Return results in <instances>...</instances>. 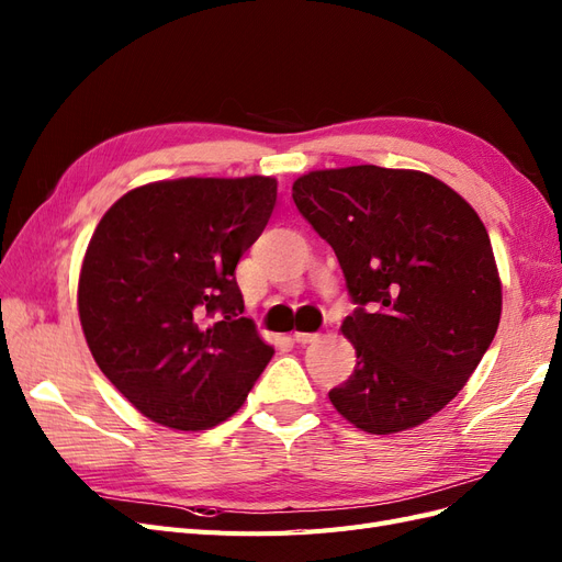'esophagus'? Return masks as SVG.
Masks as SVG:
<instances>
[{
	"label": "esophagus",
	"instance_id": "obj_1",
	"mask_svg": "<svg viewBox=\"0 0 562 562\" xmlns=\"http://www.w3.org/2000/svg\"><path fill=\"white\" fill-rule=\"evenodd\" d=\"M293 339L297 345H312L318 339V333H302V330H295L293 333Z\"/></svg>",
	"mask_w": 562,
	"mask_h": 562
}]
</instances>
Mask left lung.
Here are the masks:
<instances>
[{
    "label": "left lung",
    "mask_w": 562,
    "mask_h": 562,
    "mask_svg": "<svg viewBox=\"0 0 562 562\" xmlns=\"http://www.w3.org/2000/svg\"><path fill=\"white\" fill-rule=\"evenodd\" d=\"M293 201L359 304L342 321L356 368L330 389L335 411L378 436L427 422L499 326L502 281L479 213L429 173L370 164L302 176Z\"/></svg>",
    "instance_id": "left-lung-1"
}]
</instances>
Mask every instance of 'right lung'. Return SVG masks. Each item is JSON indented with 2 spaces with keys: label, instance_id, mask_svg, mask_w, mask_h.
<instances>
[{
  "label": "right lung",
  "instance_id": "1",
  "mask_svg": "<svg viewBox=\"0 0 562 562\" xmlns=\"http://www.w3.org/2000/svg\"><path fill=\"white\" fill-rule=\"evenodd\" d=\"M274 203V178H178L135 187L98 223L81 330L119 394L161 427L225 422L274 356L234 279Z\"/></svg>",
  "mask_w": 562,
  "mask_h": 562
}]
</instances>
